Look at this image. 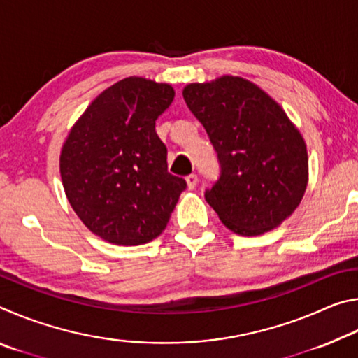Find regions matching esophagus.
<instances>
[{
  "label": "esophagus",
  "mask_w": 358,
  "mask_h": 358,
  "mask_svg": "<svg viewBox=\"0 0 358 358\" xmlns=\"http://www.w3.org/2000/svg\"><path fill=\"white\" fill-rule=\"evenodd\" d=\"M197 181H199V178H197L196 173H191V175H187V177H186V183H187V187H189V189H194V187L197 186Z\"/></svg>",
  "instance_id": "34e87169"
}]
</instances>
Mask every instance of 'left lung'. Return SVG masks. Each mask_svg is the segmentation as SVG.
Listing matches in <instances>:
<instances>
[{"mask_svg": "<svg viewBox=\"0 0 358 358\" xmlns=\"http://www.w3.org/2000/svg\"><path fill=\"white\" fill-rule=\"evenodd\" d=\"M183 98L217 155L205 201L230 230L260 235L292 215L308 183L306 145L286 112L256 85L224 76L191 83Z\"/></svg>", "mask_w": 358, "mask_h": 358, "instance_id": "8db88e82", "label": "left lung"}]
</instances>
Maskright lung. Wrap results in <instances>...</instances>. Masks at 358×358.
<instances>
[{"instance_id":"1","label":"right lung","mask_w":358,"mask_h":358,"mask_svg":"<svg viewBox=\"0 0 358 358\" xmlns=\"http://www.w3.org/2000/svg\"><path fill=\"white\" fill-rule=\"evenodd\" d=\"M171 85L128 77L101 93L71 129L59 172L71 207L108 243H148L166 229L186 189L167 171L156 120L172 104Z\"/></svg>"}]
</instances>
